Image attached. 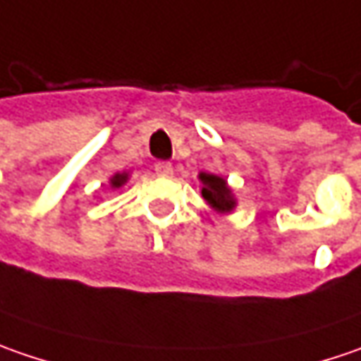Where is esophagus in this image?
Here are the masks:
<instances>
[{"instance_id": "esophagus-1", "label": "esophagus", "mask_w": 361, "mask_h": 361, "mask_svg": "<svg viewBox=\"0 0 361 361\" xmlns=\"http://www.w3.org/2000/svg\"><path fill=\"white\" fill-rule=\"evenodd\" d=\"M155 173L159 178H171L173 176V165L169 164V161H157L155 164Z\"/></svg>"}]
</instances>
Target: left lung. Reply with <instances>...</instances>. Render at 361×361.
I'll use <instances>...</instances> for the list:
<instances>
[{
    "instance_id": "left-lung-1",
    "label": "left lung",
    "mask_w": 361,
    "mask_h": 361,
    "mask_svg": "<svg viewBox=\"0 0 361 361\" xmlns=\"http://www.w3.org/2000/svg\"><path fill=\"white\" fill-rule=\"evenodd\" d=\"M197 178L202 181V196L214 210L220 212V214L234 210L236 200L232 196V190L228 188L224 178L214 176V173H206V171H202Z\"/></svg>"
}]
</instances>
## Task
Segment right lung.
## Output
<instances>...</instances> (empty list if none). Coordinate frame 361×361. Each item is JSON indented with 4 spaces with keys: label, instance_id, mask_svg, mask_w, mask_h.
<instances>
[{
    "label": "right lung",
    "instance_id": "right-lung-1",
    "mask_svg": "<svg viewBox=\"0 0 361 361\" xmlns=\"http://www.w3.org/2000/svg\"><path fill=\"white\" fill-rule=\"evenodd\" d=\"M127 180H129L127 173H115V176L111 178V188H121Z\"/></svg>",
    "mask_w": 361,
    "mask_h": 361
}]
</instances>
